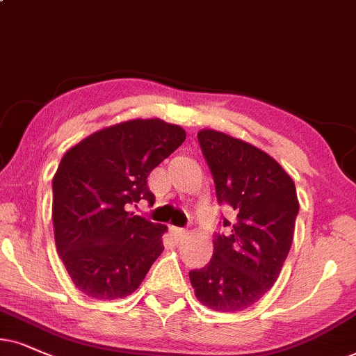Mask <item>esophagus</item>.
I'll use <instances>...</instances> for the list:
<instances>
[{
    "label": "esophagus",
    "instance_id": "obj_1",
    "mask_svg": "<svg viewBox=\"0 0 356 356\" xmlns=\"http://www.w3.org/2000/svg\"><path fill=\"white\" fill-rule=\"evenodd\" d=\"M169 230H170V233H172V236H174L177 241L182 240V238L187 235L186 230H182V228H177V227H170Z\"/></svg>",
    "mask_w": 356,
    "mask_h": 356
}]
</instances>
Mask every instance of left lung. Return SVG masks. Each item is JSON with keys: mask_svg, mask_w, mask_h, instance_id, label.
Listing matches in <instances>:
<instances>
[{"mask_svg": "<svg viewBox=\"0 0 356 356\" xmlns=\"http://www.w3.org/2000/svg\"><path fill=\"white\" fill-rule=\"evenodd\" d=\"M199 138L230 232L217 233L213 254L188 273L197 299L218 312H240L271 289L289 254L299 200L294 181L268 152L215 129Z\"/></svg>", "mask_w": 356, "mask_h": 356, "instance_id": "8db88e82", "label": "left lung"}]
</instances>
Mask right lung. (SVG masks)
<instances>
[{"instance_id":"1","label":"right lung","mask_w":356,"mask_h":356,"mask_svg":"<svg viewBox=\"0 0 356 356\" xmlns=\"http://www.w3.org/2000/svg\"><path fill=\"white\" fill-rule=\"evenodd\" d=\"M186 141L179 124L159 118L108 126L72 146L52 181L54 238L83 294L123 299L163 253L168 227L128 211L154 195L147 175Z\"/></svg>"}]
</instances>
